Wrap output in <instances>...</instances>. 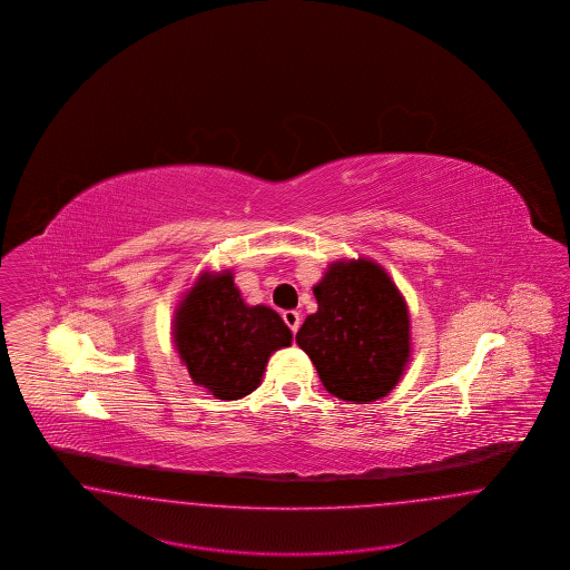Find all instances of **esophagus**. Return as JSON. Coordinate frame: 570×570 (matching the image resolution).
Here are the masks:
<instances>
[{
  "label": "esophagus",
  "instance_id": "obj_1",
  "mask_svg": "<svg viewBox=\"0 0 570 570\" xmlns=\"http://www.w3.org/2000/svg\"><path fill=\"white\" fill-rule=\"evenodd\" d=\"M282 318H284V323L288 325V328H291L293 333H297L298 325H301V314H298L297 309H286V312L282 314Z\"/></svg>",
  "mask_w": 570,
  "mask_h": 570
}]
</instances>
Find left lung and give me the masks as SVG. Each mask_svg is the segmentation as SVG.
Wrapping results in <instances>:
<instances>
[{"mask_svg": "<svg viewBox=\"0 0 570 570\" xmlns=\"http://www.w3.org/2000/svg\"><path fill=\"white\" fill-rule=\"evenodd\" d=\"M318 312L298 328L326 391L367 404L389 395L410 361L406 298L379 263L335 261L314 286Z\"/></svg>", "mask_w": 570, "mask_h": 570, "instance_id": "left-lung-1", "label": "left lung"}]
</instances>
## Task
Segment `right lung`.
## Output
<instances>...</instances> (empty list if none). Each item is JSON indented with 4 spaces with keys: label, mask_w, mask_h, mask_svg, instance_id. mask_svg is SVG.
Segmentation results:
<instances>
[{
    "label": "right lung",
    "mask_w": 570,
    "mask_h": 570,
    "mask_svg": "<svg viewBox=\"0 0 570 570\" xmlns=\"http://www.w3.org/2000/svg\"><path fill=\"white\" fill-rule=\"evenodd\" d=\"M173 342L194 384L217 400H239L263 380L275 351L293 333L267 305H247L233 272H203L179 301Z\"/></svg>",
    "instance_id": "obj_1"
}]
</instances>
